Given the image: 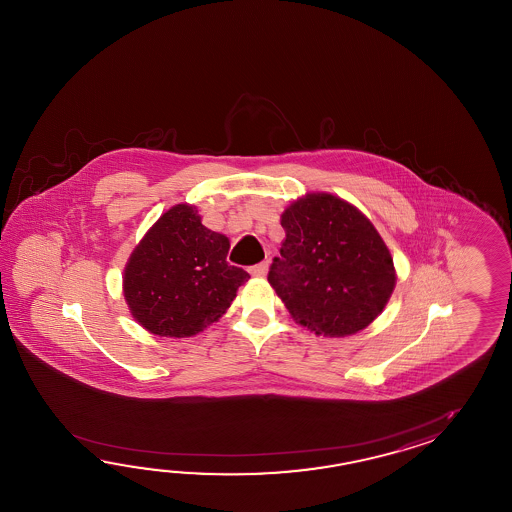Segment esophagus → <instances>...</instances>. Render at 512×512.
<instances>
[{"label": "esophagus", "mask_w": 512, "mask_h": 512, "mask_svg": "<svg viewBox=\"0 0 512 512\" xmlns=\"http://www.w3.org/2000/svg\"><path fill=\"white\" fill-rule=\"evenodd\" d=\"M267 271H269V263H267V261L256 263V265H252L251 269H249L252 276H260V278H263V276L267 274Z\"/></svg>", "instance_id": "obj_1"}]
</instances>
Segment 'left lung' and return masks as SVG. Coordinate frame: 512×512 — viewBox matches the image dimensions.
<instances>
[{
  "mask_svg": "<svg viewBox=\"0 0 512 512\" xmlns=\"http://www.w3.org/2000/svg\"><path fill=\"white\" fill-rule=\"evenodd\" d=\"M285 240L269 283L296 324L348 337L381 315L395 287L386 243L359 208L331 194H307L282 214Z\"/></svg>",
  "mask_w": 512,
  "mask_h": 512,
  "instance_id": "left-lung-1",
  "label": "left lung"
}]
</instances>
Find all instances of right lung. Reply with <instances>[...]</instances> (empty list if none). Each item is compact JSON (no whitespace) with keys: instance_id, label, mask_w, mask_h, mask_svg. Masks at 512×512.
<instances>
[{"instance_id":"right-lung-1","label":"right lung","mask_w":512,"mask_h":512,"mask_svg":"<svg viewBox=\"0 0 512 512\" xmlns=\"http://www.w3.org/2000/svg\"><path fill=\"white\" fill-rule=\"evenodd\" d=\"M227 236L207 229L192 205H175L144 234L124 269L131 315L159 337L197 335L227 313L251 276L229 265Z\"/></svg>"}]
</instances>
